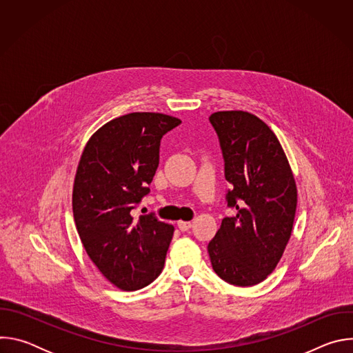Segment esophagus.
<instances>
[{"label":"esophagus","mask_w":353,"mask_h":353,"mask_svg":"<svg viewBox=\"0 0 353 353\" xmlns=\"http://www.w3.org/2000/svg\"><path fill=\"white\" fill-rule=\"evenodd\" d=\"M177 226H179V229H180L181 232H185V230H188V229L191 228V222H185V221H179V222H177Z\"/></svg>","instance_id":"obj_1"}]
</instances>
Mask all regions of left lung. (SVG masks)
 <instances>
[{
    "label": "left lung",
    "instance_id": "1",
    "mask_svg": "<svg viewBox=\"0 0 353 353\" xmlns=\"http://www.w3.org/2000/svg\"><path fill=\"white\" fill-rule=\"evenodd\" d=\"M222 146L230 184L225 218L208 244L214 271L228 283L253 286L281 261L292 234L297 188L285 150L274 131L243 110L210 117Z\"/></svg>",
    "mask_w": 353,
    "mask_h": 353
}]
</instances>
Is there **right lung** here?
<instances>
[{"mask_svg": "<svg viewBox=\"0 0 353 353\" xmlns=\"http://www.w3.org/2000/svg\"><path fill=\"white\" fill-rule=\"evenodd\" d=\"M180 119L137 112L100 127L78 162L72 212L86 254L121 290H137L163 270L174 228L132 215L159 166L162 137Z\"/></svg>", "mask_w": 353, "mask_h": 353, "instance_id": "add662e5", "label": "right lung"}]
</instances>
